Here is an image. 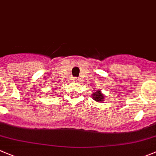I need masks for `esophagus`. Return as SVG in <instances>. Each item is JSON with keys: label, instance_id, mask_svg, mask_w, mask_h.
Returning <instances> with one entry per match:
<instances>
[{"label": "esophagus", "instance_id": "1", "mask_svg": "<svg viewBox=\"0 0 156 156\" xmlns=\"http://www.w3.org/2000/svg\"><path fill=\"white\" fill-rule=\"evenodd\" d=\"M74 81H78V78H74Z\"/></svg>", "mask_w": 156, "mask_h": 156}]
</instances>
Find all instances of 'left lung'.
Listing matches in <instances>:
<instances>
[{
  "instance_id": "8db88e82",
  "label": "left lung",
  "mask_w": 156,
  "mask_h": 156,
  "mask_svg": "<svg viewBox=\"0 0 156 156\" xmlns=\"http://www.w3.org/2000/svg\"><path fill=\"white\" fill-rule=\"evenodd\" d=\"M92 98L94 101H97L99 102V101H103V99H104V98H104V95H103V94L100 92V91H97V92H95L93 94Z\"/></svg>"
}]
</instances>
